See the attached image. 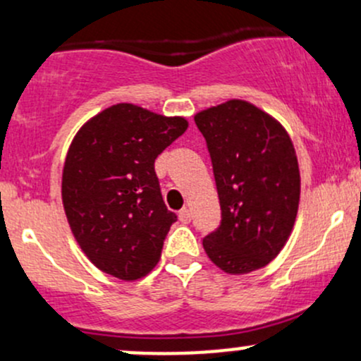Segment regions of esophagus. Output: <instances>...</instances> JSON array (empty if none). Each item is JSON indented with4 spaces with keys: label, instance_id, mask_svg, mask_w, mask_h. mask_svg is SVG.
Listing matches in <instances>:
<instances>
[{
    "label": "esophagus",
    "instance_id": "34e87169",
    "mask_svg": "<svg viewBox=\"0 0 361 361\" xmlns=\"http://www.w3.org/2000/svg\"><path fill=\"white\" fill-rule=\"evenodd\" d=\"M178 217H180L181 223L188 224L190 221H192V211H190L188 207H183L180 212H178Z\"/></svg>",
    "mask_w": 361,
    "mask_h": 361
}]
</instances>
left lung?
Here are the masks:
<instances>
[{
    "mask_svg": "<svg viewBox=\"0 0 361 361\" xmlns=\"http://www.w3.org/2000/svg\"><path fill=\"white\" fill-rule=\"evenodd\" d=\"M207 142L221 224L204 250L226 274H248L276 259L300 204V169L286 128L255 104L229 99L195 114Z\"/></svg>",
    "mask_w": 361,
    "mask_h": 361,
    "instance_id": "left-lung-1",
    "label": "left lung"
}]
</instances>
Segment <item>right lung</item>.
<instances>
[{
	"label": "right lung",
	"instance_id": "1",
	"mask_svg": "<svg viewBox=\"0 0 361 361\" xmlns=\"http://www.w3.org/2000/svg\"><path fill=\"white\" fill-rule=\"evenodd\" d=\"M187 128L183 116L120 102L73 137L63 166V207L75 240L99 271L137 281L159 262L176 214L162 200L154 162Z\"/></svg>",
	"mask_w": 361,
	"mask_h": 361
}]
</instances>
